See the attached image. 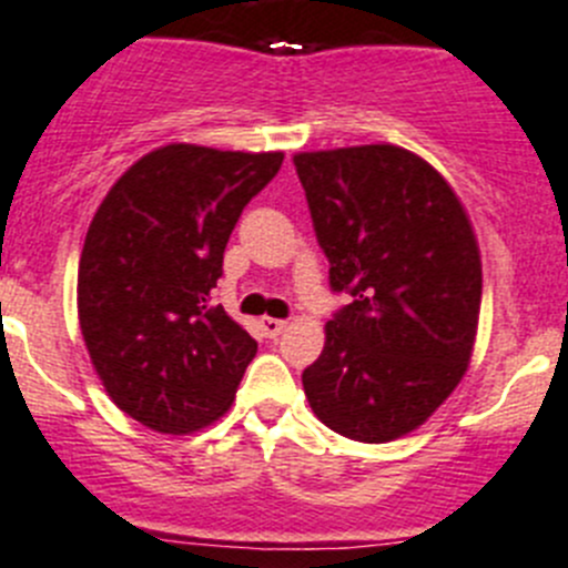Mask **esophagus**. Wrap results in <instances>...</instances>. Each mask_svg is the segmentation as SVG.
Returning <instances> with one entry per match:
<instances>
[{"instance_id":"34e87169","label":"esophagus","mask_w":568,"mask_h":568,"mask_svg":"<svg viewBox=\"0 0 568 568\" xmlns=\"http://www.w3.org/2000/svg\"><path fill=\"white\" fill-rule=\"evenodd\" d=\"M260 328H263V334L268 336V339H274V336H280L288 328V322L277 320V316H263V320H260Z\"/></svg>"}]
</instances>
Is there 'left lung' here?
Returning <instances> with one entry per match:
<instances>
[{
	"label": "left lung",
	"instance_id": "left-lung-1",
	"mask_svg": "<svg viewBox=\"0 0 568 568\" xmlns=\"http://www.w3.org/2000/svg\"><path fill=\"white\" fill-rule=\"evenodd\" d=\"M331 288L351 291L303 371L311 410L354 442L418 430L467 373L481 311L473 223L436 166L396 144L296 152Z\"/></svg>",
	"mask_w": 568,
	"mask_h": 568
}]
</instances>
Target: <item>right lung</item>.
Returning <instances> with one entry per match:
<instances>
[{
  "label": "right lung",
  "mask_w": 568,
  "mask_h": 568,
  "mask_svg": "<svg viewBox=\"0 0 568 568\" xmlns=\"http://www.w3.org/2000/svg\"><path fill=\"white\" fill-rule=\"evenodd\" d=\"M283 152L166 144L135 161L95 209L79 260V325L106 396L155 433L217 422L257 354L209 303L240 212Z\"/></svg>",
  "instance_id": "add662e5"
}]
</instances>
